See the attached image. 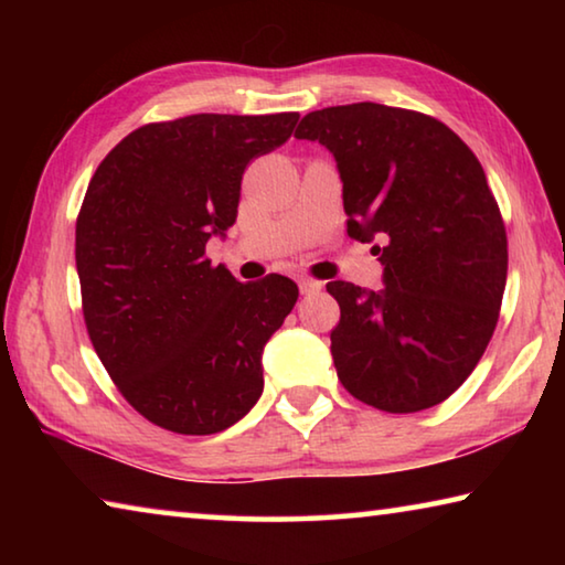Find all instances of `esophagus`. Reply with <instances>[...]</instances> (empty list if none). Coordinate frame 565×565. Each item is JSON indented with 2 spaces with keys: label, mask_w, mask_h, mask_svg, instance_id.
<instances>
[{
  "label": "esophagus",
  "mask_w": 565,
  "mask_h": 565,
  "mask_svg": "<svg viewBox=\"0 0 565 565\" xmlns=\"http://www.w3.org/2000/svg\"><path fill=\"white\" fill-rule=\"evenodd\" d=\"M321 286H323L321 281H313V279H299V289H301V294H303V296L321 291Z\"/></svg>",
  "instance_id": "1"
}]
</instances>
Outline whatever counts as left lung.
<instances>
[{
    "label": "left lung",
    "instance_id": "8db88e82",
    "mask_svg": "<svg viewBox=\"0 0 565 565\" xmlns=\"http://www.w3.org/2000/svg\"><path fill=\"white\" fill-rule=\"evenodd\" d=\"M294 137L337 159L349 236L382 244L384 289L327 284L339 381L388 414L441 404L489 347L509 271L481 161L444 121L374 102L306 114Z\"/></svg>",
    "mask_w": 565,
    "mask_h": 565
}]
</instances>
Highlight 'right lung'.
I'll list each match as a JSON object with an SVG mask.
<instances>
[{
    "label": "right lung",
    "mask_w": 565,
    "mask_h": 565,
    "mask_svg": "<svg viewBox=\"0 0 565 565\" xmlns=\"http://www.w3.org/2000/svg\"><path fill=\"white\" fill-rule=\"evenodd\" d=\"M296 111L191 114L145 124L94 171L76 216L92 347L121 396L186 436L234 426L264 391L262 353L299 286L236 281L206 242L236 222L248 161L281 147Z\"/></svg>",
    "instance_id": "obj_1"
}]
</instances>
